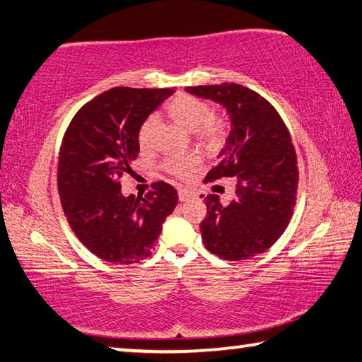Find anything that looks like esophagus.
<instances>
[{
	"instance_id": "34e87169",
	"label": "esophagus",
	"mask_w": 362,
	"mask_h": 362,
	"mask_svg": "<svg viewBox=\"0 0 362 362\" xmlns=\"http://www.w3.org/2000/svg\"><path fill=\"white\" fill-rule=\"evenodd\" d=\"M189 196H192V193H189L188 189H185V188H180V189H179V199H180V201H187V199L189 198Z\"/></svg>"
}]
</instances>
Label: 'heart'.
Returning <instances> with one entry per match:
<instances>
[{
	"mask_svg": "<svg viewBox=\"0 0 362 362\" xmlns=\"http://www.w3.org/2000/svg\"><path fill=\"white\" fill-rule=\"evenodd\" d=\"M168 113L175 122L185 127L188 131H194L203 142L209 145H217L222 142L225 136V122L223 119L212 115L209 103L198 99L194 95H177L175 99L168 103ZM156 124L155 116H148L139 129V144L146 146L150 142L151 131ZM198 163L194 156H173L164 163V169L169 174L180 179H185L193 173V169Z\"/></svg>",
	"mask_w": 362,
	"mask_h": 362,
	"instance_id": "1",
	"label": "heart"
}]
</instances>
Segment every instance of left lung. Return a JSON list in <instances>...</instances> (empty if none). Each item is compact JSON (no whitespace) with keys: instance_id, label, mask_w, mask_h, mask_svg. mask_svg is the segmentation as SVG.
<instances>
[{"instance_id":"8db88e82","label":"left lung","mask_w":362,"mask_h":362,"mask_svg":"<svg viewBox=\"0 0 362 362\" xmlns=\"http://www.w3.org/2000/svg\"><path fill=\"white\" fill-rule=\"evenodd\" d=\"M187 93L223 105L231 131L218 164L204 182L235 177L236 194L220 203L206 196L201 238L225 260H246L265 252L289 225L297 199L298 168L291 134L267 99L241 84L187 88Z\"/></svg>"}]
</instances>
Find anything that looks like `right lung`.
Segmentation results:
<instances>
[{"instance_id":"1","label":"right lung","mask_w":362,"mask_h":362,"mask_svg":"<svg viewBox=\"0 0 362 362\" xmlns=\"http://www.w3.org/2000/svg\"><path fill=\"white\" fill-rule=\"evenodd\" d=\"M174 89L113 88L73 116L59 153L57 187L73 233L99 259L129 265L150 257L163 223L175 209L177 189L122 196L119 179L137 158L139 129Z\"/></svg>"}]
</instances>
